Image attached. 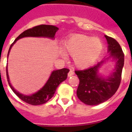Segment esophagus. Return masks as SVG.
<instances>
[{
  "label": "esophagus",
  "instance_id": "1",
  "mask_svg": "<svg viewBox=\"0 0 132 132\" xmlns=\"http://www.w3.org/2000/svg\"><path fill=\"white\" fill-rule=\"evenodd\" d=\"M74 74H75V72L73 71V70H70L69 72L68 73V77L72 76V75H73Z\"/></svg>",
  "mask_w": 132,
  "mask_h": 132
}]
</instances>
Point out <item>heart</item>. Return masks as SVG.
Wrapping results in <instances>:
<instances>
[{"label": "heart", "instance_id": "obj_1", "mask_svg": "<svg viewBox=\"0 0 132 132\" xmlns=\"http://www.w3.org/2000/svg\"><path fill=\"white\" fill-rule=\"evenodd\" d=\"M63 49L66 53L73 56L75 66L85 69L91 66L103 49L101 39L85 34H73L65 41Z\"/></svg>", "mask_w": 132, "mask_h": 132}]
</instances>
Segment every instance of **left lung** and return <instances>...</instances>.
Returning a JSON list of instances; mask_svg holds the SVG:
<instances>
[{"label":"left lung","instance_id":"1","mask_svg":"<svg viewBox=\"0 0 132 132\" xmlns=\"http://www.w3.org/2000/svg\"><path fill=\"white\" fill-rule=\"evenodd\" d=\"M108 44L110 57L116 59V67L112 74L107 79L98 75V69L103 61L84 70H76L79 79L77 95L81 102L87 105H98L106 101L117 91L122 80L124 64V54L120 44L114 38L105 36Z\"/></svg>","mask_w":132,"mask_h":132}]
</instances>
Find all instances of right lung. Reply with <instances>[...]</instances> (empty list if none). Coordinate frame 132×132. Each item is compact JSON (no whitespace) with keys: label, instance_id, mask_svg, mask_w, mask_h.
I'll return each mask as SVG.
<instances>
[{"label":"right lung","instance_id":"right-lung-1","mask_svg":"<svg viewBox=\"0 0 132 132\" xmlns=\"http://www.w3.org/2000/svg\"><path fill=\"white\" fill-rule=\"evenodd\" d=\"M58 29L59 28L53 25L41 24V25L36 26L33 27L31 28L25 30L21 34H20L15 39L14 42L11 44L9 50L8 56H9L11 47H12L14 44L18 39L22 38H24V37H47V38H53L56 31H57ZM69 69L67 68L53 71L51 75V76H50V79L47 80V82L44 85V87L42 89L39 90L38 92L34 94L30 95V96L20 94L13 88V87L10 84V80H9L7 67L6 77L9 86L12 90V91L18 96V98H20L22 101L26 102V103L35 106L43 104L47 102L50 99L53 97L57 87L59 86L61 82L64 81L65 79H67V73H69Z\"/></svg>","mask_w":132,"mask_h":132}]
</instances>
